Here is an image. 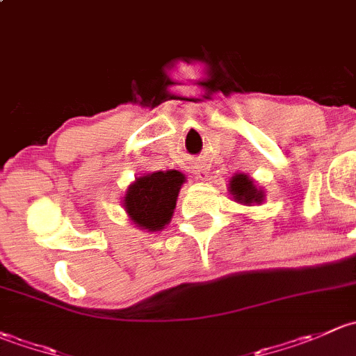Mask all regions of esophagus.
Returning a JSON list of instances; mask_svg holds the SVG:
<instances>
[{"instance_id": "34e87169", "label": "esophagus", "mask_w": 356, "mask_h": 356, "mask_svg": "<svg viewBox=\"0 0 356 356\" xmlns=\"http://www.w3.org/2000/svg\"><path fill=\"white\" fill-rule=\"evenodd\" d=\"M195 175H197V178H199V179H202V181H207L209 175H207V170H205L204 166H200V168H195Z\"/></svg>"}]
</instances>
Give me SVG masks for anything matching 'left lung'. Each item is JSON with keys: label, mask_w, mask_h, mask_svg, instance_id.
<instances>
[{"label": "left lung", "mask_w": 356, "mask_h": 356, "mask_svg": "<svg viewBox=\"0 0 356 356\" xmlns=\"http://www.w3.org/2000/svg\"><path fill=\"white\" fill-rule=\"evenodd\" d=\"M229 192L236 202L252 205L260 204L264 200V192L254 185V179H250L247 175H234L229 181Z\"/></svg>", "instance_id": "1"}]
</instances>
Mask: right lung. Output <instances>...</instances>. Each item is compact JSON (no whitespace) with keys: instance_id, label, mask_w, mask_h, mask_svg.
Returning a JSON list of instances; mask_svg holds the SVG:
<instances>
[{"instance_id":"1","label":"right lung","mask_w":356,"mask_h":356,"mask_svg":"<svg viewBox=\"0 0 356 356\" xmlns=\"http://www.w3.org/2000/svg\"><path fill=\"white\" fill-rule=\"evenodd\" d=\"M185 177L177 170L156 171L135 178L124 193L123 205L137 228L161 232L173 218L178 192Z\"/></svg>"}]
</instances>
